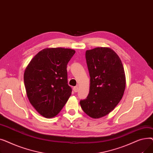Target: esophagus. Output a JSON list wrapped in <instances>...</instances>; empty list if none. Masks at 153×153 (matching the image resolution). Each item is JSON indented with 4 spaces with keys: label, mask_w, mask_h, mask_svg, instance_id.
<instances>
[{
    "label": "esophagus",
    "mask_w": 153,
    "mask_h": 153,
    "mask_svg": "<svg viewBox=\"0 0 153 153\" xmlns=\"http://www.w3.org/2000/svg\"><path fill=\"white\" fill-rule=\"evenodd\" d=\"M73 90H74V92H77L79 91V87L77 86H76L73 88Z\"/></svg>",
    "instance_id": "34e87169"
}]
</instances>
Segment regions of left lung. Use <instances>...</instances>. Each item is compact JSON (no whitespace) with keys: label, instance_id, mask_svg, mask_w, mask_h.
Wrapping results in <instances>:
<instances>
[{"label":"left lung","instance_id":"8db88e82","mask_svg":"<svg viewBox=\"0 0 153 153\" xmlns=\"http://www.w3.org/2000/svg\"><path fill=\"white\" fill-rule=\"evenodd\" d=\"M90 76V89L87 99L80 104L93 118L108 115L121 100L126 79L121 59L109 48L99 47L85 52Z\"/></svg>","mask_w":153,"mask_h":153}]
</instances>
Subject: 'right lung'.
<instances>
[{
  "mask_svg": "<svg viewBox=\"0 0 153 153\" xmlns=\"http://www.w3.org/2000/svg\"><path fill=\"white\" fill-rule=\"evenodd\" d=\"M74 53L68 48L44 49L35 56L24 72L28 100L44 117L59 114L71 95L67 64Z\"/></svg>",
  "mask_w": 153,
  "mask_h": 153,
  "instance_id": "1",
  "label": "right lung"
}]
</instances>
